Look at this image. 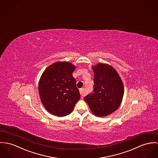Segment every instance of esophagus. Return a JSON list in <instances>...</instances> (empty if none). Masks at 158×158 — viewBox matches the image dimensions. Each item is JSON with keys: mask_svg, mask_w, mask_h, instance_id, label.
<instances>
[{"mask_svg": "<svg viewBox=\"0 0 158 158\" xmlns=\"http://www.w3.org/2000/svg\"><path fill=\"white\" fill-rule=\"evenodd\" d=\"M79 91H80V94H81V96H82V97H84V96H85V89L84 88H81L80 89H79Z\"/></svg>", "mask_w": 158, "mask_h": 158, "instance_id": "obj_1", "label": "esophagus"}]
</instances>
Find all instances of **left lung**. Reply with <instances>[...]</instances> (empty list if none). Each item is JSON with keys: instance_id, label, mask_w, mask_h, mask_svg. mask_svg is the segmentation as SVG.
Returning a JSON list of instances; mask_svg holds the SVG:
<instances>
[{"instance_id": "left-lung-1", "label": "left lung", "mask_w": 158, "mask_h": 158, "mask_svg": "<svg viewBox=\"0 0 158 158\" xmlns=\"http://www.w3.org/2000/svg\"><path fill=\"white\" fill-rule=\"evenodd\" d=\"M92 68L94 73L93 93L84 99L93 114L105 117L120 106L124 94V86L118 73L109 64L99 63Z\"/></svg>"}]
</instances>
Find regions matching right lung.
I'll use <instances>...</instances> for the list:
<instances>
[{
	"label": "right lung",
	"instance_id": "obj_1",
	"mask_svg": "<svg viewBox=\"0 0 158 158\" xmlns=\"http://www.w3.org/2000/svg\"><path fill=\"white\" fill-rule=\"evenodd\" d=\"M76 67L69 62H57L42 74L38 84L41 102L49 113L64 117L73 111L80 98L72 73Z\"/></svg>",
	"mask_w": 158,
	"mask_h": 158
}]
</instances>
